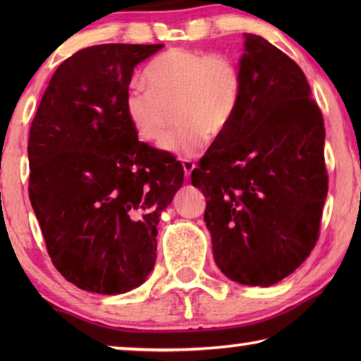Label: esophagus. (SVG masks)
Wrapping results in <instances>:
<instances>
[{
	"instance_id": "1",
	"label": "esophagus",
	"mask_w": 361,
	"mask_h": 361,
	"mask_svg": "<svg viewBox=\"0 0 361 361\" xmlns=\"http://www.w3.org/2000/svg\"><path fill=\"white\" fill-rule=\"evenodd\" d=\"M181 166H183V170H185V176L186 178H189L192 173V170L195 169V164L191 161V159H183Z\"/></svg>"
}]
</instances>
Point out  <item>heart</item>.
<instances>
[{"instance_id": "heart-1", "label": "heart", "mask_w": 361, "mask_h": 361, "mask_svg": "<svg viewBox=\"0 0 361 361\" xmlns=\"http://www.w3.org/2000/svg\"><path fill=\"white\" fill-rule=\"evenodd\" d=\"M142 85L126 97V114L137 135L161 143L173 122L181 121L166 149L192 157L204 148L209 133H223L234 118L242 92L237 63L224 54L173 47L145 66Z\"/></svg>"}]
</instances>
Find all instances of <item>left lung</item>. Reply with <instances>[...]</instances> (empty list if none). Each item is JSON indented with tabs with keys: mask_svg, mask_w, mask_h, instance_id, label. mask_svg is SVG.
<instances>
[{
	"mask_svg": "<svg viewBox=\"0 0 361 361\" xmlns=\"http://www.w3.org/2000/svg\"><path fill=\"white\" fill-rule=\"evenodd\" d=\"M243 36L239 105L191 181L205 194L216 266L234 282L269 286L295 272L319 240L325 127L295 60L261 36Z\"/></svg>",
	"mask_w": 361,
	"mask_h": 361,
	"instance_id": "obj_1",
	"label": "left lung"
}]
</instances>
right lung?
I'll return each instance as SVG.
<instances>
[{"label": "right lung", "instance_id": "1", "mask_svg": "<svg viewBox=\"0 0 361 361\" xmlns=\"http://www.w3.org/2000/svg\"><path fill=\"white\" fill-rule=\"evenodd\" d=\"M162 44H100L59 66L30 127L28 194L57 271L119 295L156 262V226L183 185L180 161L126 114L133 68Z\"/></svg>", "mask_w": 361, "mask_h": 361}]
</instances>
